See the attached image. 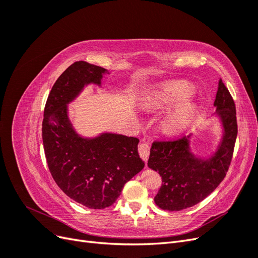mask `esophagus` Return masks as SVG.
<instances>
[{
    "label": "esophagus",
    "instance_id": "obj_1",
    "mask_svg": "<svg viewBox=\"0 0 258 258\" xmlns=\"http://www.w3.org/2000/svg\"><path fill=\"white\" fill-rule=\"evenodd\" d=\"M150 150H151L150 145H148L145 142H143L142 144H140V146H139V154H140V156H141L142 159L145 162H147L148 156H150Z\"/></svg>",
    "mask_w": 258,
    "mask_h": 258
}]
</instances>
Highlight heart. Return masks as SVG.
<instances>
[{
	"label": "heart",
	"instance_id": "obj_1",
	"mask_svg": "<svg viewBox=\"0 0 258 258\" xmlns=\"http://www.w3.org/2000/svg\"><path fill=\"white\" fill-rule=\"evenodd\" d=\"M192 89L188 85L177 84L171 85L161 91L154 93L143 99L142 105L146 110H160V108L177 103L186 99L191 93ZM195 112V103L192 101H186L179 105L174 112L166 117L163 121V127L168 131H177L182 129L188 122L191 115Z\"/></svg>",
	"mask_w": 258,
	"mask_h": 258
}]
</instances>
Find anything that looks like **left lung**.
Returning <instances> with one entry per match:
<instances>
[{"mask_svg":"<svg viewBox=\"0 0 258 258\" xmlns=\"http://www.w3.org/2000/svg\"><path fill=\"white\" fill-rule=\"evenodd\" d=\"M214 106L223 135L209 157H200L191 152V134L173 141L153 143L147 165L158 171L162 178L154 198L160 209L181 211L199 204L215 190L227 173L238 127L235 102L222 80L218 81Z\"/></svg>","mask_w":258,"mask_h":258,"instance_id":"8db88e82","label":"left lung"}]
</instances>
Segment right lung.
Listing matches in <instances>:
<instances>
[{
	"label": "right lung",
	"instance_id": "right-lung-1",
	"mask_svg": "<svg viewBox=\"0 0 258 258\" xmlns=\"http://www.w3.org/2000/svg\"><path fill=\"white\" fill-rule=\"evenodd\" d=\"M106 74V69L74 62L52 86L44 110L42 137L50 173L68 197L89 209L112 206L145 165L139 139L112 132L86 138L70 120L68 105L88 85L101 87Z\"/></svg>",
	"mask_w": 258,
	"mask_h": 258
}]
</instances>
